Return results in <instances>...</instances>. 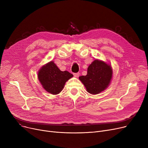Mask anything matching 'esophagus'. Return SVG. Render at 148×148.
Listing matches in <instances>:
<instances>
[{"label": "esophagus", "mask_w": 148, "mask_h": 148, "mask_svg": "<svg viewBox=\"0 0 148 148\" xmlns=\"http://www.w3.org/2000/svg\"><path fill=\"white\" fill-rule=\"evenodd\" d=\"M74 75L75 77H79V75H80V73H74Z\"/></svg>", "instance_id": "esophagus-1"}]
</instances>
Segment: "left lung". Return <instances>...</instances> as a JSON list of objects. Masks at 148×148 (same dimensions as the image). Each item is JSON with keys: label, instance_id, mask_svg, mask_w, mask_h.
Masks as SVG:
<instances>
[{"label": "left lung", "instance_id": "8db88e82", "mask_svg": "<svg viewBox=\"0 0 148 148\" xmlns=\"http://www.w3.org/2000/svg\"><path fill=\"white\" fill-rule=\"evenodd\" d=\"M112 75L111 66L97 59L89 66L87 75L79 77V80L89 93L95 95L104 91L109 86Z\"/></svg>", "mask_w": 148, "mask_h": 148}]
</instances>
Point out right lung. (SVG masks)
Listing matches in <instances>:
<instances>
[{"mask_svg": "<svg viewBox=\"0 0 148 148\" xmlns=\"http://www.w3.org/2000/svg\"><path fill=\"white\" fill-rule=\"evenodd\" d=\"M38 77L46 91L53 95H56L62 90L65 83L73 75L67 71H60L54 62L51 61L39 70Z\"/></svg>", "mask_w": 148, "mask_h": 148, "instance_id": "1", "label": "right lung"}]
</instances>
